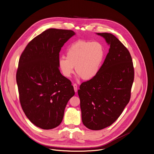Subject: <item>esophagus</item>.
Segmentation results:
<instances>
[{
	"instance_id": "esophagus-1",
	"label": "esophagus",
	"mask_w": 154,
	"mask_h": 154,
	"mask_svg": "<svg viewBox=\"0 0 154 154\" xmlns=\"http://www.w3.org/2000/svg\"><path fill=\"white\" fill-rule=\"evenodd\" d=\"M73 86H74V91L76 92L77 91V85L75 83L73 84Z\"/></svg>"
}]
</instances>
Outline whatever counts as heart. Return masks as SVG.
Returning <instances> with one entry per match:
<instances>
[{"label": "heart", "mask_w": 154, "mask_h": 154, "mask_svg": "<svg viewBox=\"0 0 154 154\" xmlns=\"http://www.w3.org/2000/svg\"><path fill=\"white\" fill-rule=\"evenodd\" d=\"M104 57V49L98 42L78 40L69 46L66 57L58 61L59 68L66 78L74 73V68L79 77L89 80L98 74Z\"/></svg>", "instance_id": "heart-1"}]
</instances>
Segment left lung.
<instances>
[{
	"label": "left lung",
	"mask_w": 154,
	"mask_h": 154,
	"mask_svg": "<svg viewBox=\"0 0 154 154\" xmlns=\"http://www.w3.org/2000/svg\"><path fill=\"white\" fill-rule=\"evenodd\" d=\"M110 45L109 53L95 77L80 86L83 125L91 130L111 126L129 103L134 79L131 56L128 49L113 34L97 33Z\"/></svg>",
	"instance_id": "obj_1"
}]
</instances>
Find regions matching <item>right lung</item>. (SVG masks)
I'll return each instance as SVG.
<instances>
[{
  "label": "right lung",
  "instance_id": "right-lung-1",
  "mask_svg": "<svg viewBox=\"0 0 154 154\" xmlns=\"http://www.w3.org/2000/svg\"><path fill=\"white\" fill-rule=\"evenodd\" d=\"M72 30L50 28L26 46L16 74L20 103L29 121L43 129L62 122L65 107L75 92L71 81L60 73L58 61Z\"/></svg>",
  "mask_w": 154,
  "mask_h": 154
}]
</instances>
